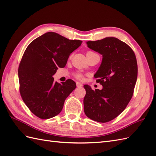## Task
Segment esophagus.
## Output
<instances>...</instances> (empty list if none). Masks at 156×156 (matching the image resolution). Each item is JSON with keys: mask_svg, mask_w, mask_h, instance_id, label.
I'll list each match as a JSON object with an SVG mask.
<instances>
[{"mask_svg": "<svg viewBox=\"0 0 156 156\" xmlns=\"http://www.w3.org/2000/svg\"><path fill=\"white\" fill-rule=\"evenodd\" d=\"M76 86H77V87H82V83H80V82H76Z\"/></svg>", "mask_w": 156, "mask_h": 156, "instance_id": "1", "label": "esophagus"}]
</instances>
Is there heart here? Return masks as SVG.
Returning <instances> with one entry per match:
<instances>
[{
    "label": "heart",
    "instance_id": "1",
    "mask_svg": "<svg viewBox=\"0 0 156 156\" xmlns=\"http://www.w3.org/2000/svg\"><path fill=\"white\" fill-rule=\"evenodd\" d=\"M88 52H90V51H89V52H88L87 53H88ZM75 76L78 79H80V80H81L82 78V75L81 74H79V73H78V74H76L75 75Z\"/></svg>",
    "mask_w": 156,
    "mask_h": 156
}]
</instances>
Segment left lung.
I'll list each match as a JSON object with an SVG mask.
<instances>
[{
  "instance_id": "8db88e82",
  "label": "left lung",
  "mask_w": 156,
  "mask_h": 156,
  "mask_svg": "<svg viewBox=\"0 0 156 156\" xmlns=\"http://www.w3.org/2000/svg\"><path fill=\"white\" fill-rule=\"evenodd\" d=\"M86 44L102 55L94 77L103 88L93 90L90 86H84V113L92 120L110 122L125 110L133 96L137 77L136 58L127 44L115 37Z\"/></svg>"
}]
</instances>
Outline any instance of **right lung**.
Listing matches in <instances>:
<instances>
[{"label":"right lung","instance_id":"right-lung-1","mask_svg":"<svg viewBox=\"0 0 156 156\" xmlns=\"http://www.w3.org/2000/svg\"><path fill=\"white\" fill-rule=\"evenodd\" d=\"M82 42L49 32L34 40L25 50L18 71L20 93L29 110L39 118L58 114L76 88L72 80L60 84L54 81L52 76L58 68L66 66L70 54Z\"/></svg>","mask_w":156,"mask_h":156}]
</instances>
